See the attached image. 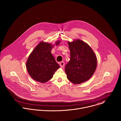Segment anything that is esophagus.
Segmentation results:
<instances>
[{
  "instance_id": "34e87169",
  "label": "esophagus",
  "mask_w": 121,
  "mask_h": 121,
  "mask_svg": "<svg viewBox=\"0 0 121 121\" xmlns=\"http://www.w3.org/2000/svg\"><path fill=\"white\" fill-rule=\"evenodd\" d=\"M64 64H65V63H64V62L63 61H61V62H60V67H61V68L64 67Z\"/></svg>"
}]
</instances>
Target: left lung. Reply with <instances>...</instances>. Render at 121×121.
Wrapping results in <instances>:
<instances>
[{
  "label": "left lung",
  "instance_id": "8db88e82",
  "mask_svg": "<svg viewBox=\"0 0 121 121\" xmlns=\"http://www.w3.org/2000/svg\"><path fill=\"white\" fill-rule=\"evenodd\" d=\"M70 60L65 66L68 79L73 84H81L89 79L97 67V59L90 46L80 39L68 42Z\"/></svg>",
  "mask_w": 121,
  "mask_h": 121
}]
</instances>
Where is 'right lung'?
Returning <instances> with one entry per match:
<instances>
[{
    "mask_svg": "<svg viewBox=\"0 0 121 121\" xmlns=\"http://www.w3.org/2000/svg\"><path fill=\"white\" fill-rule=\"evenodd\" d=\"M57 41L56 45L60 44ZM51 44L42 41L30 54L26 67L29 75L36 81L45 83L51 80L55 72L60 68L51 51Z\"/></svg>",
    "mask_w": 121,
    "mask_h": 121,
    "instance_id": "obj_1",
    "label": "right lung"
}]
</instances>
